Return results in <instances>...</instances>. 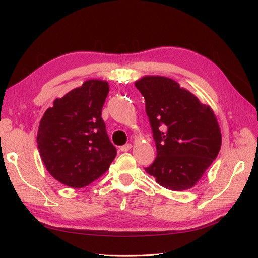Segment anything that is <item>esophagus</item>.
Returning a JSON list of instances; mask_svg holds the SVG:
<instances>
[{
    "instance_id": "esophagus-1",
    "label": "esophagus",
    "mask_w": 258,
    "mask_h": 258,
    "mask_svg": "<svg viewBox=\"0 0 258 258\" xmlns=\"http://www.w3.org/2000/svg\"><path fill=\"white\" fill-rule=\"evenodd\" d=\"M131 147H132V145H131L130 143H128V144H124V145L120 146L119 150H120L121 152H128Z\"/></svg>"
}]
</instances>
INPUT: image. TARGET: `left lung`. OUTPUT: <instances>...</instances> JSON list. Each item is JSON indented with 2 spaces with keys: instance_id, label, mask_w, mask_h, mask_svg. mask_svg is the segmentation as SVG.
Wrapping results in <instances>:
<instances>
[{
  "instance_id": "obj_1",
  "label": "left lung",
  "mask_w": 258,
  "mask_h": 258,
  "mask_svg": "<svg viewBox=\"0 0 258 258\" xmlns=\"http://www.w3.org/2000/svg\"><path fill=\"white\" fill-rule=\"evenodd\" d=\"M135 85L145 99L157 150L145 171L165 188H191L221 150L222 135L212 108L169 77L144 76Z\"/></svg>"
}]
</instances>
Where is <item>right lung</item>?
<instances>
[{
	"label": "right lung",
	"instance_id": "obj_1",
	"mask_svg": "<svg viewBox=\"0 0 258 258\" xmlns=\"http://www.w3.org/2000/svg\"><path fill=\"white\" fill-rule=\"evenodd\" d=\"M108 91L105 81H86L54 100L40 121L36 141L42 161L52 177L72 188L96 181L116 157L101 117Z\"/></svg>",
	"mask_w": 258,
	"mask_h": 258
}]
</instances>
